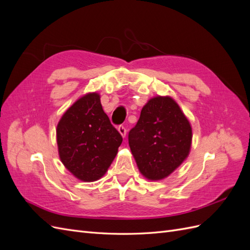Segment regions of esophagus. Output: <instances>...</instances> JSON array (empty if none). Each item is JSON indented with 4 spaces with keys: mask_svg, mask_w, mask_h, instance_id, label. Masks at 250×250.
Masks as SVG:
<instances>
[{
    "mask_svg": "<svg viewBox=\"0 0 250 250\" xmlns=\"http://www.w3.org/2000/svg\"><path fill=\"white\" fill-rule=\"evenodd\" d=\"M118 130H119V132H120V134L122 135L123 138H125L126 137V132H127V130H126V128H125V126H123V125H121V126H119L118 127Z\"/></svg>",
    "mask_w": 250,
    "mask_h": 250,
    "instance_id": "esophagus-1",
    "label": "esophagus"
}]
</instances>
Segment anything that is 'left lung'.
I'll return each instance as SVG.
<instances>
[{
	"label": "left lung",
	"mask_w": 250,
	"mask_h": 250,
	"mask_svg": "<svg viewBox=\"0 0 250 250\" xmlns=\"http://www.w3.org/2000/svg\"><path fill=\"white\" fill-rule=\"evenodd\" d=\"M192 138L190 122L169 96L151 98L128 134L138 168L149 180H162L175 171L188 156Z\"/></svg>",
	"instance_id": "8db88e82"
}]
</instances>
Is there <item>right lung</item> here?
<instances>
[{
	"mask_svg": "<svg viewBox=\"0 0 250 250\" xmlns=\"http://www.w3.org/2000/svg\"><path fill=\"white\" fill-rule=\"evenodd\" d=\"M56 139L60 161L86 183L106 173L123 141L104 112L98 93L82 96L67 108L57 124Z\"/></svg>",
	"mask_w": 250,
	"mask_h": 250,
	"instance_id": "right-lung-1",
	"label": "right lung"
}]
</instances>
